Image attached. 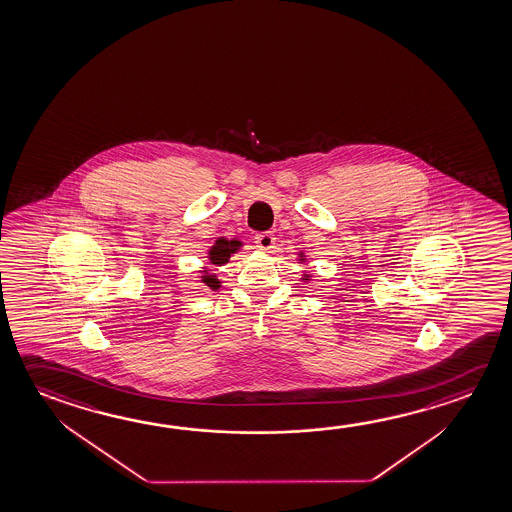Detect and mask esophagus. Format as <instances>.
I'll use <instances>...</instances> for the list:
<instances>
[{
  "label": "esophagus",
  "instance_id": "1",
  "mask_svg": "<svg viewBox=\"0 0 512 512\" xmlns=\"http://www.w3.org/2000/svg\"><path fill=\"white\" fill-rule=\"evenodd\" d=\"M255 243H257L260 250L268 252V250L273 248V244H275V235L271 234V232H260V234L255 235Z\"/></svg>",
  "mask_w": 512,
  "mask_h": 512
}]
</instances>
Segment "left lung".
Masks as SVG:
<instances>
[{"mask_svg":"<svg viewBox=\"0 0 512 512\" xmlns=\"http://www.w3.org/2000/svg\"><path fill=\"white\" fill-rule=\"evenodd\" d=\"M300 260H302V262H305V259H303V253H300ZM302 280H305V282H309V280H310L309 273H303Z\"/></svg>","mask_w":512,"mask_h":512,"instance_id":"8db88e82","label":"left lung"}]
</instances>
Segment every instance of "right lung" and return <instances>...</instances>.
<instances>
[{"instance_id": "1", "label": "right lung", "mask_w": 512, "mask_h": 512, "mask_svg": "<svg viewBox=\"0 0 512 512\" xmlns=\"http://www.w3.org/2000/svg\"><path fill=\"white\" fill-rule=\"evenodd\" d=\"M241 246H243V244H241V241H237V239L228 241L225 237H219L218 241H216L214 246L209 250L210 264H214V266L227 264L230 257H232V253L237 252ZM202 282L207 285V287H210V289H219V287H221V282H219L218 277L209 273V269H203Z\"/></svg>"}]
</instances>
